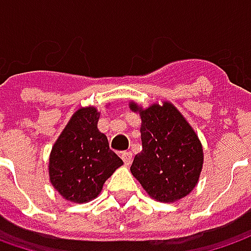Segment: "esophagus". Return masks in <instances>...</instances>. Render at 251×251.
Returning a JSON list of instances; mask_svg holds the SVG:
<instances>
[{"mask_svg": "<svg viewBox=\"0 0 251 251\" xmlns=\"http://www.w3.org/2000/svg\"><path fill=\"white\" fill-rule=\"evenodd\" d=\"M121 159L124 160V163H126V165H130L131 162H132V153L128 152V151L121 152Z\"/></svg>", "mask_w": 251, "mask_h": 251, "instance_id": "esophagus-1", "label": "esophagus"}]
</instances>
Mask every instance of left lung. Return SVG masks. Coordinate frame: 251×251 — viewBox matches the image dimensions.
I'll list each match as a JSON object with an SVG mask.
<instances>
[{
	"instance_id": "left-lung-1",
	"label": "left lung",
	"mask_w": 251,
	"mask_h": 251,
	"mask_svg": "<svg viewBox=\"0 0 251 251\" xmlns=\"http://www.w3.org/2000/svg\"><path fill=\"white\" fill-rule=\"evenodd\" d=\"M141 116L142 151L135 155L131 173L156 201L175 202L196 187L202 169V145L183 114L169 101L142 109L131 101Z\"/></svg>"
}]
</instances>
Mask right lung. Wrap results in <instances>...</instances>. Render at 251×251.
<instances>
[{
  "instance_id": "1",
  "label": "right lung",
  "mask_w": 251,
  "mask_h": 251,
  "mask_svg": "<svg viewBox=\"0 0 251 251\" xmlns=\"http://www.w3.org/2000/svg\"><path fill=\"white\" fill-rule=\"evenodd\" d=\"M99 116L95 107L75 111L50 153V181L71 202L98 197L104 181L123 165L109 148L106 135L98 130Z\"/></svg>"
}]
</instances>
